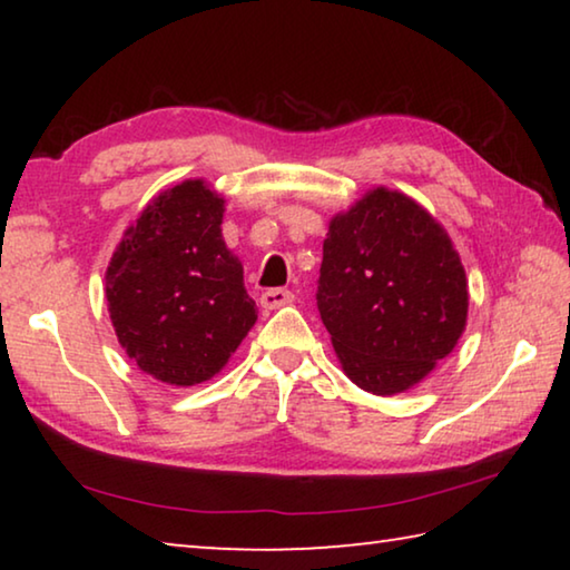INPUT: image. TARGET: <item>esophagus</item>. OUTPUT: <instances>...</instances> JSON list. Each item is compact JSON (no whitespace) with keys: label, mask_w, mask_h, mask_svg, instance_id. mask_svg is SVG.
Returning <instances> with one entry per match:
<instances>
[{"label":"esophagus","mask_w":570,"mask_h":570,"mask_svg":"<svg viewBox=\"0 0 570 570\" xmlns=\"http://www.w3.org/2000/svg\"><path fill=\"white\" fill-rule=\"evenodd\" d=\"M294 302V294L288 288H268V292L262 294V306L264 308H278Z\"/></svg>","instance_id":"34e87169"}]
</instances>
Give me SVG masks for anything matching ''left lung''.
<instances>
[{
    "instance_id": "1",
    "label": "left lung",
    "mask_w": 570,
    "mask_h": 570,
    "mask_svg": "<svg viewBox=\"0 0 570 570\" xmlns=\"http://www.w3.org/2000/svg\"><path fill=\"white\" fill-rule=\"evenodd\" d=\"M316 284L346 377L382 397L428 377L465 330L458 250L438 220L397 190L366 193L332 220Z\"/></svg>"
}]
</instances>
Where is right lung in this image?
Returning a JSON list of instances; mask_svg holds the SVG:
<instances>
[{
	"mask_svg": "<svg viewBox=\"0 0 570 570\" xmlns=\"http://www.w3.org/2000/svg\"><path fill=\"white\" fill-rule=\"evenodd\" d=\"M220 224L224 198L204 180L173 186L125 230L105 274L122 350L176 387L214 377L256 322V302Z\"/></svg>",
	"mask_w": 570,
	"mask_h": 570,
	"instance_id": "right-lung-1",
	"label": "right lung"
}]
</instances>
